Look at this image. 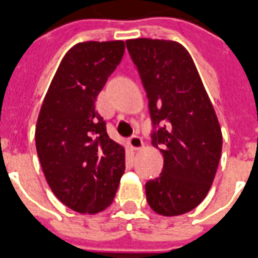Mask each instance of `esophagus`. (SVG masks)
Masks as SVG:
<instances>
[{
	"label": "esophagus",
	"mask_w": 258,
	"mask_h": 258,
	"mask_svg": "<svg viewBox=\"0 0 258 258\" xmlns=\"http://www.w3.org/2000/svg\"><path fill=\"white\" fill-rule=\"evenodd\" d=\"M129 146H131L133 150L142 149V147H143V140H142V138L133 135V136H131V139H129Z\"/></svg>",
	"instance_id": "1"
}]
</instances>
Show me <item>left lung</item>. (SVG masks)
Instances as JSON below:
<instances>
[{
	"mask_svg": "<svg viewBox=\"0 0 258 258\" xmlns=\"http://www.w3.org/2000/svg\"><path fill=\"white\" fill-rule=\"evenodd\" d=\"M126 48L149 98L153 146L164 167L146 183L149 206L165 217L196 208L213 184L222 151V133L196 65L183 45L135 38Z\"/></svg>",
	"mask_w": 258,
	"mask_h": 258,
	"instance_id": "1",
	"label": "left lung"
}]
</instances>
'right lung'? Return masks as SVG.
<instances>
[{"instance_id":"right-lung-1","label":"right lung","mask_w":258,"mask_h":258,"mask_svg":"<svg viewBox=\"0 0 258 258\" xmlns=\"http://www.w3.org/2000/svg\"><path fill=\"white\" fill-rule=\"evenodd\" d=\"M125 43L86 41L62 58L38 114L36 149L47 183L82 214L112 203L125 172V150L109 139L96 100L119 65Z\"/></svg>"}]
</instances>
